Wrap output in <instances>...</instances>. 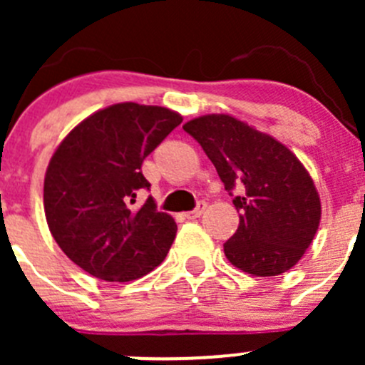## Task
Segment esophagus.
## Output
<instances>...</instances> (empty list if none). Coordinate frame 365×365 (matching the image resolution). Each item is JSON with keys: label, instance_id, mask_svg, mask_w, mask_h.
I'll return each mask as SVG.
<instances>
[{"label": "esophagus", "instance_id": "34e87169", "mask_svg": "<svg viewBox=\"0 0 365 365\" xmlns=\"http://www.w3.org/2000/svg\"><path fill=\"white\" fill-rule=\"evenodd\" d=\"M205 210H206V203H205V201H200L196 208L190 210V212H185V213H183V215H185V219L194 220V219H197V217H200L201 213L205 212Z\"/></svg>", "mask_w": 365, "mask_h": 365}]
</instances>
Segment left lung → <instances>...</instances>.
Returning <instances> with one entry per match:
<instances>
[{
  "instance_id": "1",
  "label": "left lung",
  "mask_w": 365,
  "mask_h": 365,
  "mask_svg": "<svg viewBox=\"0 0 365 365\" xmlns=\"http://www.w3.org/2000/svg\"><path fill=\"white\" fill-rule=\"evenodd\" d=\"M215 165L233 197L240 224L224 254L240 270L259 277L295 267L311 245L322 217L314 182L302 162L272 135L230 114H206L183 125Z\"/></svg>"
}]
</instances>
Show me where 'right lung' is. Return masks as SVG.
I'll list each match as a JSON object with an SVG mask.
<instances>
[{"mask_svg": "<svg viewBox=\"0 0 365 365\" xmlns=\"http://www.w3.org/2000/svg\"><path fill=\"white\" fill-rule=\"evenodd\" d=\"M182 123L159 106L123 102L81 121L61 141L43 180L51 235L77 267L109 282L150 274L164 261L176 235L171 215L157 212L143 160Z\"/></svg>", "mask_w": 365, "mask_h": 365, "instance_id": "1", "label": "right lung"}]
</instances>
